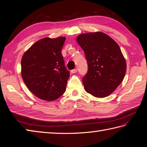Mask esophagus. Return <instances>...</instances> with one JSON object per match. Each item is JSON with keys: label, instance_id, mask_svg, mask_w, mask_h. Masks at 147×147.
Wrapping results in <instances>:
<instances>
[{"label": "esophagus", "instance_id": "1", "mask_svg": "<svg viewBox=\"0 0 147 147\" xmlns=\"http://www.w3.org/2000/svg\"><path fill=\"white\" fill-rule=\"evenodd\" d=\"M77 71H78V69H77L76 68V69H73V70H71V73H76Z\"/></svg>", "mask_w": 147, "mask_h": 147}]
</instances>
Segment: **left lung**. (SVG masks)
I'll use <instances>...</instances> for the list:
<instances>
[{
  "mask_svg": "<svg viewBox=\"0 0 147 147\" xmlns=\"http://www.w3.org/2000/svg\"><path fill=\"white\" fill-rule=\"evenodd\" d=\"M76 40L88 64L87 73L82 80L86 92L96 97L108 96L121 83L126 72L119 46L100 32L80 34Z\"/></svg>",
  "mask_w": 147,
  "mask_h": 147,
  "instance_id": "1",
  "label": "left lung"
}]
</instances>
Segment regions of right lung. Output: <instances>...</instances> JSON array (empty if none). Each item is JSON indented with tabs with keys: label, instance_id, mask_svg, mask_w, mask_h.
I'll use <instances>...</instances> for the list:
<instances>
[{
	"label": "right lung",
	"instance_id": "right-lung-1",
	"mask_svg": "<svg viewBox=\"0 0 147 147\" xmlns=\"http://www.w3.org/2000/svg\"><path fill=\"white\" fill-rule=\"evenodd\" d=\"M65 40V37L40 39L22 57L23 80L39 99L51 101L65 92L70 76L61 53Z\"/></svg>",
	"mask_w": 147,
	"mask_h": 147
}]
</instances>
